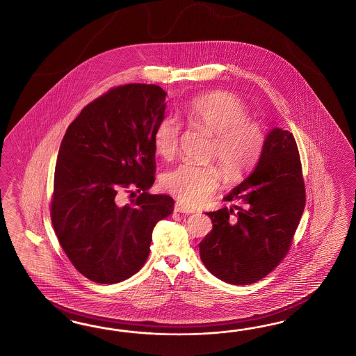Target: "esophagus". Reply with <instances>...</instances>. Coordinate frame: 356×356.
Listing matches in <instances>:
<instances>
[{
  "label": "esophagus",
  "instance_id": "obj_1",
  "mask_svg": "<svg viewBox=\"0 0 356 356\" xmlns=\"http://www.w3.org/2000/svg\"><path fill=\"white\" fill-rule=\"evenodd\" d=\"M175 212H180V213H186V215H189V213H194L195 211L191 209V207H188V206H184V204L180 203V202H177V203L175 204Z\"/></svg>",
  "mask_w": 356,
  "mask_h": 356
}]
</instances>
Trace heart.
<instances>
[{
  "label": "heart",
  "mask_w": 356,
  "mask_h": 356,
  "mask_svg": "<svg viewBox=\"0 0 356 356\" xmlns=\"http://www.w3.org/2000/svg\"><path fill=\"white\" fill-rule=\"evenodd\" d=\"M191 129L212 135L209 158H217L227 181H241L257 165L266 145V132L250 120V111L239 97L227 91L195 96L185 105ZM153 147L159 156L171 158L180 141V124L171 115L161 118L153 130ZM221 170L213 163L182 162L162 176V186L191 204L206 203L217 191Z\"/></svg>",
  "instance_id": "b5f03b06"
}]
</instances>
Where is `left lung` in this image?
Segmentation results:
<instances>
[{
	"label": "left lung",
	"instance_id": "8db88e82",
	"mask_svg": "<svg viewBox=\"0 0 356 356\" xmlns=\"http://www.w3.org/2000/svg\"><path fill=\"white\" fill-rule=\"evenodd\" d=\"M224 200L238 204L207 212L213 225L200 243V259L218 279L252 284L286 257L304 212L306 191L293 135L270 131L254 171Z\"/></svg>",
	"mask_w": 356,
	"mask_h": 356
}]
</instances>
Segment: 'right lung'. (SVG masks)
Masks as SVG:
<instances>
[{
	"instance_id": "right-lung-1",
	"label": "right lung",
	"mask_w": 356,
	"mask_h": 356,
	"mask_svg": "<svg viewBox=\"0 0 356 356\" xmlns=\"http://www.w3.org/2000/svg\"><path fill=\"white\" fill-rule=\"evenodd\" d=\"M156 85L112 87L87 104L61 141L54 175L51 222L73 266L87 279L113 284L145 264L156 222L174 200L153 195V130L165 117ZM140 195L118 206L122 191ZM133 194V192L131 191Z\"/></svg>"
}]
</instances>
